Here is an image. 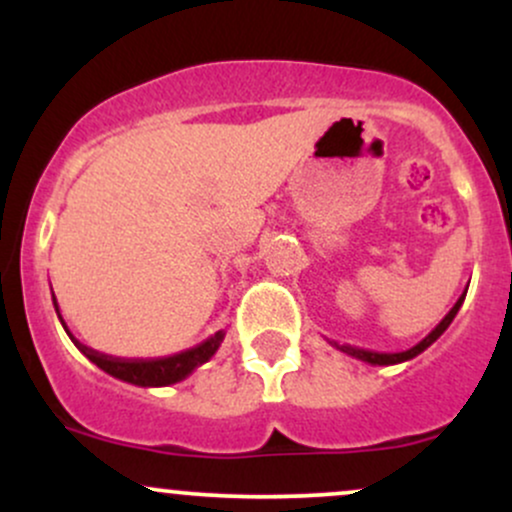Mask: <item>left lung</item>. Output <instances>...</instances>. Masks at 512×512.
<instances>
[{"label": "left lung", "mask_w": 512, "mask_h": 512, "mask_svg": "<svg viewBox=\"0 0 512 512\" xmlns=\"http://www.w3.org/2000/svg\"><path fill=\"white\" fill-rule=\"evenodd\" d=\"M464 296H467V291H464L462 296L457 298V303L452 305V308H450V313L445 315L443 320H440L438 325L433 327V330L428 332L426 337L421 339L419 344H416V346H411V349H407V351H397V354H380V351L358 349V346H351V344H339V342H330V344H332V346H337L339 351H344L346 356H354V358H358V361H363V363H370V366H395V363H404V361H409V358L419 356L421 351H426L428 346H431L433 342H436V339L440 337V334H443L445 330H448V327H450V322L455 320L457 310L462 308V303H464Z\"/></svg>", "instance_id": "left-lung-1"}]
</instances>
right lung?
I'll use <instances>...</instances> for the list:
<instances>
[{
	"instance_id": "add662e5",
	"label": "right lung",
	"mask_w": 512,
	"mask_h": 512,
	"mask_svg": "<svg viewBox=\"0 0 512 512\" xmlns=\"http://www.w3.org/2000/svg\"><path fill=\"white\" fill-rule=\"evenodd\" d=\"M52 305H55V313H57V317H60L64 332L69 334V339H72L76 349H79L81 354L88 358V361L96 363L98 368L105 370L108 375H113V378L122 380V383L139 385V387H166V385L180 383V380H185L192 370L202 366V363H207L209 358L219 351L223 337H226V330H219V332L211 334L209 339H204L202 344L192 346V349H185V351H180V354H173V356L117 358V356L101 354V351H96V349H88L86 344H81L79 339H74V334L67 330V325H64L55 293H52Z\"/></svg>"
}]
</instances>
